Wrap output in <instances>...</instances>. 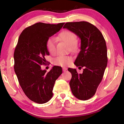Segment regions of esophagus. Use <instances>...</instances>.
Segmentation results:
<instances>
[{
  "label": "esophagus",
  "instance_id": "obj_1",
  "mask_svg": "<svg viewBox=\"0 0 124 124\" xmlns=\"http://www.w3.org/2000/svg\"><path fill=\"white\" fill-rule=\"evenodd\" d=\"M62 70H63V71L65 72V71H66V70H67V69L66 68H65V67H63V68H62Z\"/></svg>",
  "mask_w": 124,
  "mask_h": 124
}]
</instances>
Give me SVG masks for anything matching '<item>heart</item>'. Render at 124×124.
I'll return each instance as SVG.
<instances>
[{
  "mask_svg": "<svg viewBox=\"0 0 124 124\" xmlns=\"http://www.w3.org/2000/svg\"><path fill=\"white\" fill-rule=\"evenodd\" d=\"M58 38L64 41L65 43L70 45L72 51H76L78 46L77 44V36L72 31L64 30L62 31L58 36ZM46 46L47 51L51 54H54L56 52V39L54 37H50L47 39L46 43ZM72 62L71 57L64 55H60L55 58L53 60V64L60 67H67Z\"/></svg>",
  "mask_w": 124,
  "mask_h": 124,
  "instance_id": "b5f03b06",
  "label": "heart"
}]
</instances>
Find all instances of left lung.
<instances>
[{"mask_svg": "<svg viewBox=\"0 0 124 124\" xmlns=\"http://www.w3.org/2000/svg\"><path fill=\"white\" fill-rule=\"evenodd\" d=\"M63 28L75 33L81 39V51L74 64L83 68V72L78 74L76 69L69 68L72 75L69 84L76 98L87 100L95 94L107 67L106 40L101 31L88 22H67Z\"/></svg>", "mask_w": 124, "mask_h": 124, "instance_id": "left-lung-1", "label": "left lung"}]
</instances>
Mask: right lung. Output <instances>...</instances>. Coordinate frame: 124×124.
<instances>
[{
  "label": "right lung",
  "mask_w": 124,
  "mask_h": 124,
  "mask_svg": "<svg viewBox=\"0 0 124 124\" xmlns=\"http://www.w3.org/2000/svg\"><path fill=\"white\" fill-rule=\"evenodd\" d=\"M64 23L57 24L42 22L26 28L20 35L14 53V71L23 91L31 101L39 104L49 101L53 96L55 82L62 74V68L54 66L48 72L42 70L49 55L46 43L61 29Z\"/></svg>",
  "instance_id": "right-lung-1"
}]
</instances>
